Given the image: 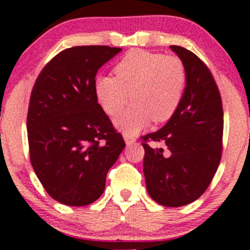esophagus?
<instances>
[{
	"instance_id": "34e87169",
	"label": "esophagus",
	"mask_w": 250,
	"mask_h": 250,
	"mask_svg": "<svg viewBox=\"0 0 250 250\" xmlns=\"http://www.w3.org/2000/svg\"><path fill=\"white\" fill-rule=\"evenodd\" d=\"M123 139H125V141L128 146L133 145V143L136 141L135 136H133V135H130V134H123Z\"/></svg>"
}]
</instances>
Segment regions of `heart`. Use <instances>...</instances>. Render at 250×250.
I'll list each match as a JSON object with an SVG mask.
<instances>
[{
    "label": "heart",
    "instance_id": "obj_1",
    "mask_svg": "<svg viewBox=\"0 0 250 250\" xmlns=\"http://www.w3.org/2000/svg\"><path fill=\"white\" fill-rule=\"evenodd\" d=\"M115 74L97 77L95 90L110 116L119 115L130 99L134 102L117 120L125 134L137 133L150 120L168 121L182 102L187 71L179 57L134 49L120 60Z\"/></svg>",
    "mask_w": 250,
    "mask_h": 250
}]
</instances>
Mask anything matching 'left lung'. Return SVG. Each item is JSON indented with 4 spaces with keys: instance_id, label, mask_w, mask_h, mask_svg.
Returning <instances> with one entry per match:
<instances>
[{
    "instance_id": "left-lung-1",
    "label": "left lung",
    "mask_w": 250,
    "mask_h": 250,
    "mask_svg": "<svg viewBox=\"0 0 250 250\" xmlns=\"http://www.w3.org/2000/svg\"><path fill=\"white\" fill-rule=\"evenodd\" d=\"M187 71L185 95L176 113L160 130L142 136L143 174L148 194L165 207L194 202L210 185L221 156L222 100L205 62L179 45H170ZM148 141L167 148H154Z\"/></svg>"
}]
</instances>
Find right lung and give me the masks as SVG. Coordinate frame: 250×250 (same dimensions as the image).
Returning <instances> with one entry per match:
<instances>
[{"instance_id": "add662e5", "label": "right lung", "mask_w": 250, "mask_h": 250, "mask_svg": "<svg viewBox=\"0 0 250 250\" xmlns=\"http://www.w3.org/2000/svg\"><path fill=\"white\" fill-rule=\"evenodd\" d=\"M121 48L81 45L44 65L31 90L27 116L30 162L43 188L68 206L101 196L107 173L125 148L97 102V70Z\"/></svg>"}]
</instances>
